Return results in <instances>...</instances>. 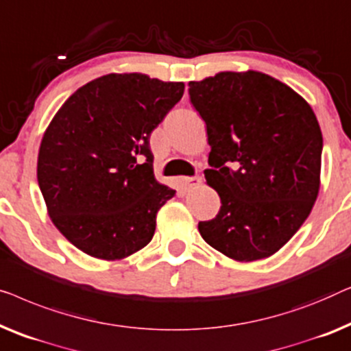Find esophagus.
I'll use <instances>...</instances> for the list:
<instances>
[{
  "instance_id": "obj_1",
  "label": "esophagus",
  "mask_w": 351,
  "mask_h": 351,
  "mask_svg": "<svg viewBox=\"0 0 351 351\" xmlns=\"http://www.w3.org/2000/svg\"><path fill=\"white\" fill-rule=\"evenodd\" d=\"M200 182H202V176H199V175L181 178V186H182V189H186V191L194 189V187L199 186Z\"/></svg>"
}]
</instances>
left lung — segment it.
Here are the masks:
<instances>
[{
  "instance_id": "1",
  "label": "left lung",
  "mask_w": 351,
  "mask_h": 351,
  "mask_svg": "<svg viewBox=\"0 0 351 351\" xmlns=\"http://www.w3.org/2000/svg\"><path fill=\"white\" fill-rule=\"evenodd\" d=\"M206 124V184L219 194L216 218L200 221L206 243L227 258H269L308 218L319 191L323 135L293 88L259 71H223L189 82Z\"/></svg>"
}]
</instances>
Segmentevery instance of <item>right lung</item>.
I'll use <instances>...</instances> for the list:
<instances>
[{"mask_svg":"<svg viewBox=\"0 0 351 351\" xmlns=\"http://www.w3.org/2000/svg\"><path fill=\"white\" fill-rule=\"evenodd\" d=\"M182 82L111 73L79 87L44 132L38 184L52 223L92 258L124 259L149 243L175 195L154 176L149 136Z\"/></svg>","mask_w":351,"mask_h":351,"instance_id":"add662e5","label":"right lung"}]
</instances>
